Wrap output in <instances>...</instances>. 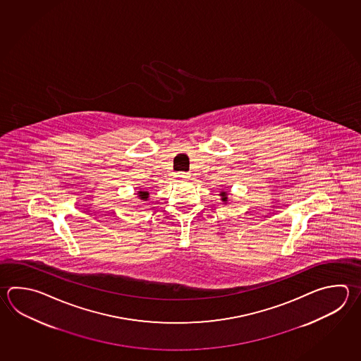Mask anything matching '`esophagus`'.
<instances>
[{
	"label": "esophagus",
	"instance_id": "esophagus-1",
	"mask_svg": "<svg viewBox=\"0 0 361 361\" xmlns=\"http://www.w3.org/2000/svg\"><path fill=\"white\" fill-rule=\"evenodd\" d=\"M178 178H181V180H184V178H188L189 177V173L188 172H180L178 175H177Z\"/></svg>",
	"mask_w": 361,
	"mask_h": 361
}]
</instances>
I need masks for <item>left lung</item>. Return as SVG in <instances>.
Wrapping results in <instances>:
<instances>
[{
    "label": "left lung",
    "instance_id": "1",
    "mask_svg": "<svg viewBox=\"0 0 361 361\" xmlns=\"http://www.w3.org/2000/svg\"><path fill=\"white\" fill-rule=\"evenodd\" d=\"M220 195L221 197H222V200H224V202H226V200H228V197H226V192H221Z\"/></svg>",
    "mask_w": 361,
    "mask_h": 361
}]
</instances>
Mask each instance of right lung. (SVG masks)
Wrapping results in <instances>:
<instances>
[{"mask_svg":"<svg viewBox=\"0 0 361 361\" xmlns=\"http://www.w3.org/2000/svg\"><path fill=\"white\" fill-rule=\"evenodd\" d=\"M137 195H139V197H140V199H142V200H147V197H149V192H137Z\"/></svg>","mask_w":361,"mask_h":361,"instance_id":"1","label":"right lung"}]
</instances>
